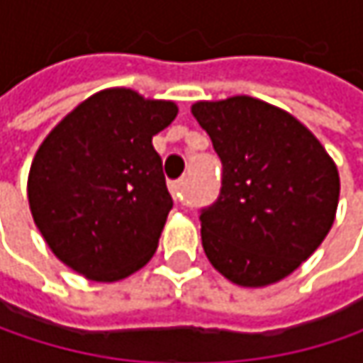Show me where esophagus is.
<instances>
[{"instance_id": "esophagus-1", "label": "esophagus", "mask_w": 363, "mask_h": 363, "mask_svg": "<svg viewBox=\"0 0 363 363\" xmlns=\"http://www.w3.org/2000/svg\"><path fill=\"white\" fill-rule=\"evenodd\" d=\"M184 184H186L184 179L168 182V189H170V193H172V197H174L177 201H182V199H184Z\"/></svg>"}]
</instances>
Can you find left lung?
I'll return each instance as SVG.
<instances>
[{"mask_svg": "<svg viewBox=\"0 0 363 363\" xmlns=\"http://www.w3.org/2000/svg\"><path fill=\"white\" fill-rule=\"evenodd\" d=\"M191 113L223 164L218 199L199 214L208 260L238 286L284 279L334 223L332 157L296 117L252 96L199 101Z\"/></svg>", "mask_w": 363, "mask_h": 363, "instance_id": "left-lung-1", "label": "left lung"}]
</instances>
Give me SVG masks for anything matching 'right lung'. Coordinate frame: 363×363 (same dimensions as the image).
Returning a JSON list of instances; mask_svg holds the SVG:
<instances>
[{"instance_id":"right-lung-1","label":"right lung","mask_w":363,"mask_h":363,"mask_svg":"<svg viewBox=\"0 0 363 363\" xmlns=\"http://www.w3.org/2000/svg\"><path fill=\"white\" fill-rule=\"evenodd\" d=\"M177 113L170 101L111 88L45 136L27 193L37 229L67 267L94 281H117L151 260L172 210L151 140Z\"/></svg>"}]
</instances>
